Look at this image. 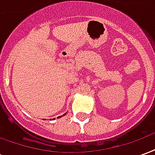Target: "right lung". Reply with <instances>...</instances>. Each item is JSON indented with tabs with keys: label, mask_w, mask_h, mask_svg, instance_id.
Returning a JSON list of instances; mask_svg holds the SVG:
<instances>
[{
	"label": "right lung",
	"mask_w": 155,
	"mask_h": 155,
	"mask_svg": "<svg viewBox=\"0 0 155 155\" xmlns=\"http://www.w3.org/2000/svg\"><path fill=\"white\" fill-rule=\"evenodd\" d=\"M62 116H63V115H61V116H59V117H57V119H58V118H61V117H62ZM43 120H44V119H43Z\"/></svg>",
	"instance_id": "add662e5"
}]
</instances>
